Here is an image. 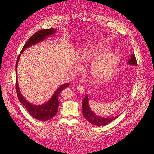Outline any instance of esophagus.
Segmentation results:
<instances>
[{"mask_svg": "<svg viewBox=\"0 0 154 154\" xmlns=\"http://www.w3.org/2000/svg\"><path fill=\"white\" fill-rule=\"evenodd\" d=\"M77 89L79 90V91L80 93L83 94V93L85 92V88H84V87L82 85H78Z\"/></svg>", "mask_w": 154, "mask_h": 154, "instance_id": "esophagus-1", "label": "esophagus"}]
</instances>
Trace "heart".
<instances>
[{"instance_id": "1", "label": "heart", "mask_w": 154, "mask_h": 154, "mask_svg": "<svg viewBox=\"0 0 154 154\" xmlns=\"http://www.w3.org/2000/svg\"><path fill=\"white\" fill-rule=\"evenodd\" d=\"M106 50L107 48L99 45L86 47L80 52L79 64L82 65L85 62L94 63L91 74L93 78L97 81L109 79L119 62V57L116 54H105L100 58L101 54Z\"/></svg>"}]
</instances>
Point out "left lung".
Masks as SVG:
<instances>
[{"label":"left lung","mask_w":154,"mask_h":154,"mask_svg":"<svg viewBox=\"0 0 154 154\" xmlns=\"http://www.w3.org/2000/svg\"><path fill=\"white\" fill-rule=\"evenodd\" d=\"M128 63L132 65V66H137V62L134 53L131 55V58L128 60ZM82 113L84 117L88 122L97 126H103L107 125L119 117L117 116L114 117L104 118L97 116L91 110L89 106H88V98L87 95L85 96V97L82 101Z\"/></svg>","instance_id":"left-lung-1"}]
</instances>
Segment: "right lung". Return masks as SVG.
<instances>
[{"mask_svg": "<svg viewBox=\"0 0 154 154\" xmlns=\"http://www.w3.org/2000/svg\"><path fill=\"white\" fill-rule=\"evenodd\" d=\"M55 30L53 28L40 30L35 32L33 35H32L31 37H30V38L27 40V42L23 47L20 54L18 56L17 62H16V65H15V71H16L15 88H16V92H17L19 100L23 104V106L25 107V108L27 109L28 112L32 117L41 121H45V120H49L51 118H52L54 116L56 115V114L57 113V111H58V107L59 105V102L58 100L59 95L60 94L61 91H63V89L67 88L70 84L68 83H66V84L61 85L57 89V91L55 92L51 99L48 102H47L46 103L42 105H38V106H37V105L35 106V105L34 106V105H32V103L27 102V100H26V99L23 97L20 92L18 83H17V63L20 58V54L22 53L26 48H28L29 47L32 45H34L35 44H37L40 42L42 41L43 40L46 38L47 37L49 36L50 35H52L53 34L55 33Z\"/></svg>", "mask_w": 154, "mask_h": 154, "instance_id": "1", "label": "right lung"}]
</instances>
